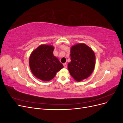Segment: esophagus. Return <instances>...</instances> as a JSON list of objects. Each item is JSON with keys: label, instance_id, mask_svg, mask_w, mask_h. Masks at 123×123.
<instances>
[{"label": "esophagus", "instance_id": "34e87169", "mask_svg": "<svg viewBox=\"0 0 123 123\" xmlns=\"http://www.w3.org/2000/svg\"><path fill=\"white\" fill-rule=\"evenodd\" d=\"M63 65H64V68H67V64H66V63H65V64H63Z\"/></svg>", "mask_w": 123, "mask_h": 123}]
</instances>
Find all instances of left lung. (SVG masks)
<instances>
[{"mask_svg":"<svg viewBox=\"0 0 123 123\" xmlns=\"http://www.w3.org/2000/svg\"><path fill=\"white\" fill-rule=\"evenodd\" d=\"M71 62L68 68L70 74L77 81L90 76L94 70L95 55L91 48L85 43L73 46L70 51Z\"/></svg>","mask_w":123,"mask_h":123,"instance_id":"obj_1","label":"left lung"}]
</instances>
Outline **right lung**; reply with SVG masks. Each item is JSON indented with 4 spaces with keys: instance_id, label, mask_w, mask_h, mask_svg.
Listing matches in <instances>:
<instances>
[{
    "instance_id": "add662e5",
    "label": "right lung",
    "mask_w": 123,
    "mask_h": 123,
    "mask_svg": "<svg viewBox=\"0 0 123 123\" xmlns=\"http://www.w3.org/2000/svg\"><path fill=\"white\" fill-rule=\"evenodd\" d=\"M53 46L42 44L33 51L29 58L31 71L36 77L43 81L53 79L64 66L54 56Z\"/></svg>"
}]
</instances>
